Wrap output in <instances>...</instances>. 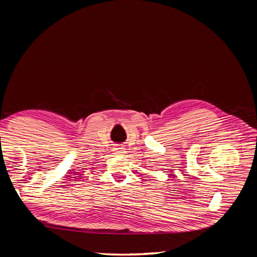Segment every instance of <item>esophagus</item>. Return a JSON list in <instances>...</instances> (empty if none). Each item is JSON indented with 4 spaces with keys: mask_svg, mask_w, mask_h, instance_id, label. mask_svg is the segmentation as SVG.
<instances>
[{
    "mask_svg": "<svg viewBox=\"0 0 257 257\" xmlns=\"http://www.w3.org/2000/svg\"><path fill=\"white\" fill-rule=\"evenodd\" d=\"M116 152H118L119 154H122L123 152H124V150H123V148H116V150H115Z\"/></svg>",
    "mask_w": 257,
    "mask_h": 257,
    "instance_id": "1",
    "label": "esophagus"
}]
</instances>
